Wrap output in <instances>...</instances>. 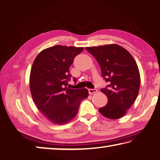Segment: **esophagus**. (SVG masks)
Instances as JSON below:
<instances>
[{
	"mask_svg": "<svg viewBox=\"0 0 160 160\" xmlns=\"http://www.w3.org/2000/svg\"><path fill=\"white\" fill-rule=\"evenodd\" d=\"M88 92H89V94H94V93H96L97 92V89H88Z\"/></svg>",
	"mask_w": 160,
	"mask_h": 160,
	"instance_id": "34e87169",
	"label": "esophagus"
}]
</instances>
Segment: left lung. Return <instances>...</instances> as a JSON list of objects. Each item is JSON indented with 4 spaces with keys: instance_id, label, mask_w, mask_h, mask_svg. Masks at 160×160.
Returning <instances> with one entry per match:
<instances>
[{
    "instance_id": "obj_1",
    "label": "left lung",
    "mask_w": 160,
    "mask_h": 160,
    "mask_svg": "<svg viewBox=\"0 0 160 160\" xmlns=\"http://www.w3.org/2000/svg\"><path fill=\"white\" fill-rule=\"evenodd\" d=\"M99 64L101 75L109 85L101 89L108 103L99 108L101 115L115 120L126 114L137 97L141 78L138 66L129 52L116 44L85 48Z\"/></svg>"
}]
</instances>
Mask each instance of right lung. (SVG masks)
<instances>
[{"label":"right lung","instance_id":"add662e5","mask_svg":"<svg viewBox=\"0 0 160 160\" xmlns=\"http://www.w3.org/2000/svg\"><path fill=\"white\" fill-rule=\"evenodd\" d=\"M83 48L55 45L43 50L35 59L30 74V90L38 108L52 123L72 120L80 102L88 98L87 89H69V68ZM76 82V79L73 78Z\"/></svg>","mask_w":160,"mask_h":160}]
</instances>
